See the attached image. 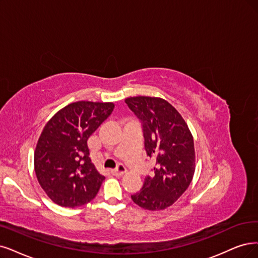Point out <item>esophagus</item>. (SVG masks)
<instances>
[{
  "instance_id": "obj_1",
  "label": "esophagus",
  "mask_w": 258,
  "mask_h": 258,
  "mask_svg": "<svg viewBox=\"0 0 258 258\" xmlns=\"http://www.w3.org/2000/svg\"><path fill=\"white\" fill-rule=\"evenodd\" d=\"M125 172H126V168L123 165H119L116 169L111 170V174L114 176H122Z\"/></svg>"
}]
</instances>
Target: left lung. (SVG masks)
<instances>
[{"label":"left lung","mask_w":258,"mask_h":258,"mask_svg":"<svg viewBox=\"0 0 258 258\" xmlns=\"http://www.w3.org/2000/svg\"><path fill=\"white\" fill-rule=\"evenodd\" d=\"M139 119L147 155L156 158L154 175L146 176L139 192L132 200L149 211H160L182 196L194 177L195 145L191 133L178 111L159 98L125 99Z\"/></svg>","instance_id":"obj_1"}]
</instances>
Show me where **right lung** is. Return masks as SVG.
I'll list each match as a JSON object with an SVG mask.
<instances>
[{
	"instance_id": "1",
	"label": "right lung",
	"mask_w": 258,
	"mask_h": 258,
	"mask_svg": "<svg viewBox=\"0 0 258 258\" xmlns=\"http://www.w3.org/2000/svg\"><path fill=\"white\" fill-rule=\"evenodd\" d=\"M113 107L112 103L75 102L45 124L35 151V172L56 204L74 208L97 196L105 177L91 163L87 140Z\"/></svg>"
}]
</instances>
